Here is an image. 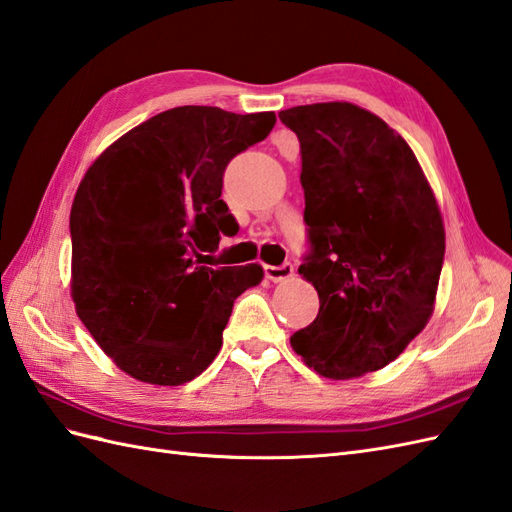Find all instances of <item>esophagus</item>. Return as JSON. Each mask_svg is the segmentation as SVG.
<instances>
[{
    "mask_svg": "<svg viewBox=\"0 0 512 512\" xmlns=\"http://www.w3.org/2000/svg\"><path fill=\"white\" fill-rule=\"evenodd\" d=\"M293 273H295V269H293V265H290V262H284V265H278V267L265 265V275L271 282H284L288 278H293Z\"/></svg>",
    "mask_w": 512,
    "mask_h": 512,
    "instance_id": "1",
    "label": "esophagus"
}]
</instances>
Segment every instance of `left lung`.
I'll return each mask as SVG.
<instances>
[{"label":"left lung","instance_id":"left-lung-1","mask_svg":"<svg viewBox=\"0 0 512 512\" xmlns=\"http://www.w3.org/2000/svg\"><path fill=\"white\" fill-rule=\"evenodd\" d=\"M301 146L316 319L290 347L327 379L379 370L428 323L446 252L439 206L409 144L353 103L280 112Z\"/></svg>","mask_w":512,"mask_h":512}]
</instances>
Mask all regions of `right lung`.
I'll use <instances>...</instances> for the list:
<instances>
[{"instance_id":"right-lung-1","label":"right lung","mask_w":512,"mask_h":512,"mask_svg":"<svg viewBox=\"0 0 512 512\" xmlns=\"http://www.w3.org/2000/svg\"><path fill=\"white\" fill-rule=\"evenodd\" d=\"M273 112L209 105L161 112L124 133L79 183L71 209L77 316L137 381L183 385L209 368L262 267H202L239 230L219 198L228 163L262 142Z\"/></svg>"}]
</instances>
